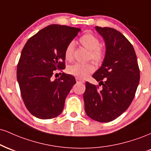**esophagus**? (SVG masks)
Masks as SVG:
<instances>
[{"instance_id": "1", "label": "esophagus", "mask_w": 151, "mask_h": 151, "mask_svg": "<svg viewBox=\"0 0 151 151\" xmlns=\"http://www.w3.org/2000/svg\"><path fill=\"white\" fill-rule=\"evenodd\" d=\"M76 81H77V82H80V83L85 82L84 80H82V79H79V78H76Z\"/></svg>"}]
</instances>
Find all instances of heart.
<instances>
[{"label":"heart","mask_w":151,"mask_h":151,"mask_svg":"<svg viewBox=\"0 0 151 151\" xmlns=\"http://www.w3.org/2000/svg\"><path fill=\"white\" fill-rule=\"evenodd\" d=\"M79 42L89 50V58L96 65L101 63L104 59V51L100 47V41L96 35L90 32L83 35L79 38ZM74 43L71 42L65 50V58L67 61L73 60ZM94 71V66L91 63H75L67 67V72L79 79H84Z\"/></svg>","instance_id":"obj_1"}]
</instances>
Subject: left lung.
Segmentation results:
<instances>
[{
	"mask_svg": "<svg viewBox=\"0 0 151 151\" xmlns=\"http://www.w3.org/2000/svg\"><path fill=\"white\" fill-rule=\"evenodd\" d=\"M95 28L106 45L103 63L93 74L102 87L86 81L84 109L93 120L106 123L129 107L139 84L140 70L133 47L124 35L111 27Z\"/></svg>",
	"mask_w": 151,
	"mask_h": 151,
	"instance_id": "left-lung-1",
	"label": "left lung"
}]
</instances>
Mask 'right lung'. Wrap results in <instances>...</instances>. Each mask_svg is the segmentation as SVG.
Instances as JSON below:
<instances>
[{
    "label": "right lung",
    "instance_id": "obj_1",
    "mask_svg": "<svg viewBox=\"0 0 151 151\" xmlns=\"http://www.w3.org/2000/svg\"><path fill=\"white\" fill-rule=\"evenodd\" d=\"M80 30L50 25L31 37L24 46L17 67V79L24 104L34 116L53 119L63 111L75 78L64 72L55 80L52 77L55 70L65 68V50Z\"/></svg>",
    "mask_w": 151,
    "mask_h": 151
}]
</instances>
